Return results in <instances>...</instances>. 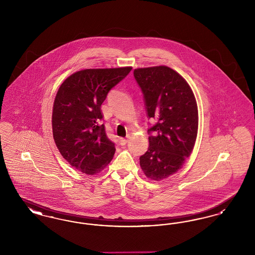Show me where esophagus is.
I'll return each instance as SVG.
<instances>
[{"label": "esophagus", "mask_w": 255, "mask_h": 255, "mask_svg": "<svg viewBox=\"0 0 255 255\" xmlns=\"http://www.w3.org/2000/svg\"><path fill=\"white\" fill-rule=\"evenodd\" d=\"M128 141H129L128 138H125V137H121V138H120V143H121V145H125Z\"/></svg>", "instance_id": "34e87169"}]
</instances>
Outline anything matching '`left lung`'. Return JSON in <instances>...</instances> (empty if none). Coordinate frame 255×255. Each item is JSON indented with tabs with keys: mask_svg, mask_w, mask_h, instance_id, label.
<instances>
[{
	"mask_svg": "<svg viewBox=\"0 0 255 255\" xmlns=\"http://www.w3.org/2000/svg\"><path fill=\"white\" fill-rule=\"evenodd\" d=\"M133 76L140 87L148 118L149 147L139 158L146 177L161 181L181 169L193 150L198 133L194 94L181 74L167 66L139 68Z\"/></svg>",
	"mask_w": 255,
	"mask_h": 255,
	"instance_id": "8db88e82",
	"label": "left lung"
}]
</instances>
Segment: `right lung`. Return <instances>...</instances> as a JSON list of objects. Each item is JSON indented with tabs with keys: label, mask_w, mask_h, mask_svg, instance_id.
Wrapping results in <instances>:
<instances>
[{
	"label": "right lung",
	"mask_w": 255,
	"mask_h": 255,
	"mask_svg": "<svg viewBox=\"0 0 255 255\" xmlns=\"http://www.w3.org/2000/svg\"><path fill=\"white\" fill-rule=\"evenodd\" d=\"M131 70L86 69L70 75L59 87L52 109V133L62 157L75 169L95 175L114 157L115 143L100 123L101 104Z\"/></svg>",
	"instance_id": "obj_1"
}]
</instances>
